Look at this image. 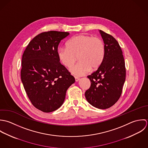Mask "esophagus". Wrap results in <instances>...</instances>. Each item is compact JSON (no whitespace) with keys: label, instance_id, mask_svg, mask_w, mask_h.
I'll return each instance as SVG.
<instances>
[{"label":"esophagus","instance_id":"obj_1","mask_svg":"<svg viewBox=\"0 0 148 148\" xmlns=\"http://www.w3.org/2000/svg\"><path fill=\"white\" fill-rule=\"evenodd\" d=\"M75 80L76 82H78L79 80V78L78 77H75Z\"/></svg>","mask_w":148,"mask_h":148}]
</instances>
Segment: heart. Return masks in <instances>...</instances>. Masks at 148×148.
Here are the masks:
<instances>
[{
  "instance_id": "obj_1",
  "label": "heart",
  "mask_w": 148,
  "mask_h": 148,
  "mask_svg": "<svg viewBox=\"0 0 148 148\" xmlns=\"http://www.w3.org/2000/svg\"><path fill=\"white\" fill-rule=\"evenodd\" d=\"M66 48L60 47L57 56L60 62L67 68L77 60L79 62L70 69V72L78 76L86 74L91 70H97L102 64L105 55L103 42L99 38L80 34L69 39Z\"/></svg>"
}]
</instances>
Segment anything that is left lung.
I'll return each instance as SVG.
<instances>
[{
  "mask_svg": "<svg viewBox=\"0 0 148 148\" xmlns=\"http://www.w3.org/2000/svg\"><path fill=\"white\" fill-rule=\"evenodd\" d=\"M105 47V55L101 66L88 76L90 87L85 92L89 103L105 109L119 99L125 81L126 68L121 48L111 35L99 30Z\"/></svg>",
  "mask_w": 148,
  "mask_h": 148,
  "instance_id": "8db88e82",
  "label": "left lung"
}]
</instances>
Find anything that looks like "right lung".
<instances>
[{"label": "right lung", "mask_w": 148, "mask_h": 148, "mask_svg": "<svg viewBox=\"0 0 148 148\" xmlns=\"http://www.w3.org/2000/svg\"><path fill=\"white\" fill-rule=\"evenodd\" d=\"M69 35L56 31L42 32L30 41L22 56L21 76L24 88L33 106L45 113L59 108L67 90L75 82L57 56L59 43Z\"/></svg>", "instance_id": "right-lung-1"}]
</instances>
